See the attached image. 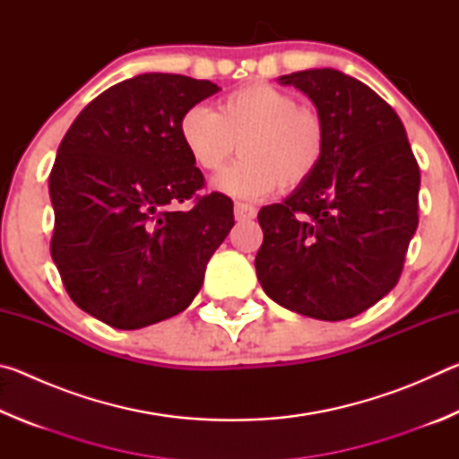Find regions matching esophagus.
<instances>
[{
  "label": "esophagus",
  "instance_id": "34e87169",
  "mask_svg": "<svg viewBox=\"0 0 459 459\" xmlns=\"http://www.w3.org/2000/svg\"><path fill=\"white\" fill-rule=\"evenodd\" d=\"M257 216V208L251 204H245V202H237L235 204V219L237 221H251Z\"/></svg>",
  "mask_w": 459,
  "mask_h": 459
}]
</instances>
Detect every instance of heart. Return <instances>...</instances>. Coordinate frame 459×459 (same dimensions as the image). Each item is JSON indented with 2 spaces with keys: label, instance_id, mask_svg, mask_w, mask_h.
Instances as JSON below:
<instances>
[{
  "label": "heart",
  "instance_id": "b5f03b06",
  "mask_svg": "<svg viewBox=\"0 0 459 459\" xmlns=\"http://www.w3.org/2000/svg\"><path fill=\"white\" fill-rule=\"evenodd\" d=\"M180 139L194 164L214 174L237 150L243 158L214 180L232 196L259 198L298 190L320 169L328 150L322 113L298 105L291 92L267 82H251L219 100V111L192 105L180 117Z\"/></svg>",
  "mask_w": 459,
  "mask_h": 459
}]
</instances>
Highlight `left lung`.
Here are the masks:
<instances>
[{"instance_id":"8db88e82","label":"left lung","mask_w":459,"mask_h":459,"mask_svg":"<svg viewBox=\"0 0 459 459\" xmlns=\"http://www.w3.org/2000/svg\"><path fill=\"white\" fill-rule=\"evenodd\" d=\"M314 100L328 127L316 176L263 206L259 283L291 312L338 322L397 285L419 222V164L393 107L333 68L281 76Z\"/></svg>"}]
</instances>
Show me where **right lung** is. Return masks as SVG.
Returning a JSON list of instances; mask_svg holds the SVG:
<instances>
[{
    "mask_svg": "<svg viewBox=\"0 0 459 459\" xmlns=\"http://www.w3.org/2000/svg\"><path fill=\"white\" fill-rule=\"evenodd\" d=\"M216 91L139 74L92 99L60 142L50 255L71 299L107 325L137 330L184 312L235 224L229 196L198 194L204 176L178 131L186 108ZM186 199L188 212L175 208Z\"/></svg>",
    "mask_w": 459,
    "mask_h": 459,
    "instance_id": "1",
    "label": "right lung"
}]
</instances>
